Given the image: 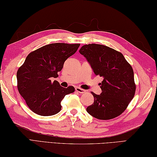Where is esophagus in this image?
<instances>
[{
	"label": "esophagus",
	"instance_id": "1",
	"mask_svg": "<svg viewBox=\"0 0 157 157\" xmlns=\"http://www.w3.org/2000/svg\"><path fill=\"white\" fill-rule=\"evenodd\" d=\"M75 90H76V91H77V92H78L80 94H83V93L85 92V90H82V89L80 88V87H76Z\"/></svg>",
	"mask_w": 157,
	"mask_h": 157
}]
</instances>
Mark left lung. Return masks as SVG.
Listing matches in <instances>:
<instances>
[{"instance_id":"1","label":"left lung","mask_w":157,"mask_h":157,"mask_svg":"<svg viewBox=\"0 0 157 157\" xmlns=\"http://www.w3.org/2000/svg\"><path fill=\"white\" fill-rule=\"evenodd\" d=\"M79 52L86 58L95 75L103 78L100 95L91 92L94 103L86 110L99 120H111L122 114L133 98L136 85L132 67L122 53L101 44L82 46Z\"/></svg>"}]
</instances>
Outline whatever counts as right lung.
Returning a JSON list of instances; mask_svg holds the SVG:
<instances>
[{
  "label": "right lung",
  "instance_id": "1",
  "mask_svg": "<svg viewBox=\"0 0 157 157\" xmlns=\"http://www.w3.org/2000/svg\"><path fill=\"white\" fill-rule=\"evenodd\" d=\"M80 44L54 43L44 46L29 53L17 72V90L31 110L37 115L50 116L61 111V102L75 87H61L52 77L58 72L64 62L77 51Z\"/></svg>",
  "mask_w": 157,
  "mask_h": 157
}]
</instances>
